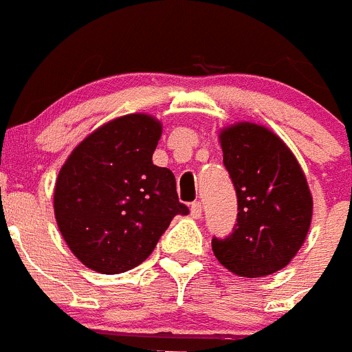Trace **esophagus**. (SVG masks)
Listing matches in <instances>:
<instances>
[{"label":"esophagus","instance_id":"1","mask_svg":"<svg viewBox=\"0 0 352 352\" xmlns=\"http://www.w3.org/2000/svg\"><path fill=\"white\" fill-rule=\"evenodd\" d=\"M190 215L194 219H199L201 215H203V205H201L199 201H196V203H192L190 205Z\"/></svg>","mask_w":352,"mask_h":352}]
</instances>
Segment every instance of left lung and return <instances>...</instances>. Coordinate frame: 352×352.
<instances>
[{
  "instance_id": "left-lung-1",
  "label": "left lung",
  "mask_w": 352,
  "mask_h": 352,
  "mask_svg": "<svg viewBox=\"0 0 352 352\" xmlns=\"http://www.w3.org/2000/svg\"><path fill=\"white\" fill-rule=\"evenodd\" d=\"M235 185L239 215L228 239H213L221 265L240 278H263L292 262L305 244L314 199L301 165L274 131L235 122L219 131Z\"/></svg>"
}]
</instances>
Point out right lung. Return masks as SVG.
<instances>
[{"label":"right lung","instance_id":"1","mask_svg":"<svg viewBox=\"0 0 352 352\" xmlns=\"http://www.w3.org/2000/svg\"><path fill=\"white\" fill-rule=\"evenodd\" d=\"M162 122L128 113L74 147L58 173L53 208L71 253L99 274L140 265L178 213L176 179L153 164Z\"/></svg>","mask_w":352,"mask_h":352}]
</instances>
